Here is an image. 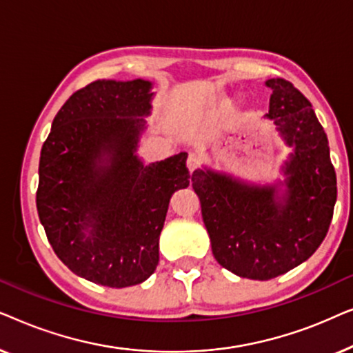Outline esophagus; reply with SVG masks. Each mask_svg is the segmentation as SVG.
Returning <instances> with one entry per match:
<instances>
[{"instance_id":"esophagus-1","label":"esophagus","mask_w":353,"mask_h":353,"mask_svg":"<svg viewBox=\"0 0 353 353\" xmlns=\"http://www.w3.org/2000/svg\"><path fill=\"white\" fill-rule=\"evenodd\" d=\"M199 163H201L199 156H197V154H194V152H190V156H188V161H186L188 170H190L191 173L196 172L197 168H199Z\"/></svg>"}]
</instances>
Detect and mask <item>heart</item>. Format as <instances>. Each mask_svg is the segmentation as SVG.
<instances>
[{"mask_svg": "<svg viewBox=\"0 0 353 353\" xmlns=\"http://www.w3.org/2000/svg\"><path fill=\"white\" fill-rule=\"evenodd\" d=\"M231 104H233V103H231V101H230V99H228V101H225V105H228V108H230V105H231Z\"/></svg>", "mask_w": 353, "mask_h": 353, "instance_id": "b5f03b06", "label": "heart"}]
</instances>
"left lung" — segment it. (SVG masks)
Masks as SVG:
<instances>
[{"instance_id": "obj_1", "label": "left lung", "mask_w": 353, "mask_h": 353, "mask_svg": "<svg viewBox=\"0 0 353 353\" xmlns=\"http://www.w3.org/2000/svg\"><path fill=\"white\" fill-rule=\"evenodd\" d=\"M267 86L273 91L267 117L294 146L283 199L274 186H248L204 170L191 176L216 262L260 281L289 272L320 248L337 199L327 138L310 101L284 79Z\"/></svg>"}]
</instances>
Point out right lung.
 Listing matches in <instances>:
<instances>
[{"instance_id":"right-lung-1","label":"right lung","mask_w":353,"mask_h":353,"mask_svg":"<svg viewBox=\"0 0 353 353\" xmlns=\"http://www.w3.org/2000/svg\"><path fill=\"white\" fill-rule=\"evenodd\" d=\"M149 90L139 79L86 85L59 109L41 148L37 209L46 238L67 268L109 288L156 272L168 201L190 185L186 152L151 165L134 156Z\"/></svg>"}]
</instances>
